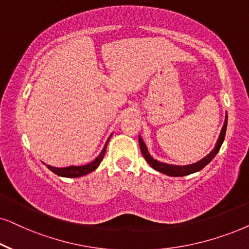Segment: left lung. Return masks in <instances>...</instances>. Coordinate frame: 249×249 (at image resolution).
<instances>
[{"label":"left lung","instance_id":"left-lung-1","mask_svg":"<svg viewBox=\"0 0 249 249\" xmlns=\"http://www.w3.org/2000/svg\"><path fill=\"white\" fill-rule=\"evenodd\" d=\"M227 125H228V115H227V118H225L224 125H223V128H222V131H221V134H219V137L217 140V143H216V145H215L214 150H213L212 152L208 154V156H206L205 158H203V159L198 161V162H196L193 164H186V166H175V164H168V163L160 162V161H158V160H154L153 158L150 156V153H148L146 145L144 144V142L141 138V136L138 137V141H140V146H141L142 153H143V157L145 158V160L147 161V163L153 168V169H156V170H158V172H160L162 174H166V175H168V176H175V177L176 176H185V175H190V174H193L196 172H199V170H201L203 167L207 166V164L211 162L213 159H214L215 156L219 151V148H221L222 144H223L225 132H227Z\"/></svg>","mask_w":249,"mask_h":249}]
</instances>
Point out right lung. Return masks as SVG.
<instances>
[{
    "label": "right lung",
    "mask_w": 249,
    "mask_h": 249,
    "mask_svg": "<svg viewBox=\"0 0 249 249\" xmlns=\"http://www.w3.org/2000/svg\"><path fill=\"white\" fill-rule=\"evenodd\" d=\"M109 141V138H108ZM108 141L106 142L104 148H103L102 153L99 154L98 157L96 158L92 162H90L88 164H85V166H71V167H65V168H57V167H53V166H48L51 172L56 174L58 176H63V177H81L83 175H87V174L93 172L97 167L99 166V163L102 162L103 158L105 156L106 152V146H107Z\"/></svg>",
    "instance_id": "right-lung-1"
}]
</instances>
